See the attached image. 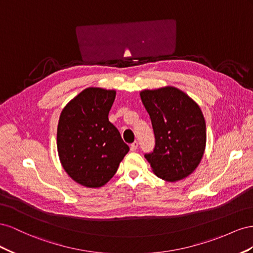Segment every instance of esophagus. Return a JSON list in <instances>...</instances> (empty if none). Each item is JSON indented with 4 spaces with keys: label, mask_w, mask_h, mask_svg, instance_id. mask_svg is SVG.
<instances>
[{
    "label": "esophagus",
    "mask_w": 253,
    "mask_h": 253,
    "mask_svg": "<svg viewBox=\"0 0 253 253\" xmlns=\"http://www.w3.org/2000/svg\"><path fill=\"white\" fill-rule=\"evenodd\" d=\"M138 146H139V143H138V141H134L131 145H130V150L131 151H135L136 149H138Z\"/></svg>",
    "instance_id": "34e87169"
}]
</instances>
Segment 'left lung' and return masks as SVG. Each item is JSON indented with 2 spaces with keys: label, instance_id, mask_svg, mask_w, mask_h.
<instances>
[{
  "label": "left lung",
  "instance_id": "obj_1",
  "mask_svg": "<svg viewBox=\"0 0 253 253\" xmlns=\"http://www.w3.org/2000/svg\"><path fill=\"white\" fill-rule=\"evenodd\" d=\"M140 95L156 139L146 160L159 178L169 182L186 178L199 165L206 148V121L199 106L169 85L143 90Z\"/></svg>",
  "mask_w": 253,
  "mask_h": 253
}]
</instances>
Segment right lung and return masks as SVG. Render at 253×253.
<instances>
[{
  "label": "right lung",
  "mask_w": 253,
  "mask_h": 253,
  "mask_svg": "<svg viewBox=\"0 0 253 253\" xmlns=\"http://www.w3.org/2000/svg\"><path fill=\"white\" fill-rule=\"evenodd\" d=\"M114 90L86 88L67 104L57 127V149L63 169L85 187L105 185L129 151L108 114Z\"/></svg>",
  "instance_id": "1"
}]
</instances>
